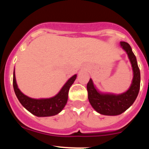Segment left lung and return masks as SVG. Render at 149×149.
<instances>
[{"mask_svg": "<svg viewBox=\"0 0 149 149\" xmlns=\"http://www.w3.org/2000/svg\"><path fill=\"white\" fill-rule=\"evenodd\" d=\"M120 45L127 54L132 68L133 78L129 89L123 93L116 95L100 92L94 85L91 78L87 85L89 102L92 108L102 115L118 116L123 113L132 105L139 94L140 71L136 57L127 42L121 41Z\"/></svg>", "mask_w": 149, "mask_h": 149, "instance_id": "8db88e82", "label": "left lung"}]
</instances>
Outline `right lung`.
I'll list each match as a JSON object with an SVG mask.
<instances>
[{"label":"right lung","instance_id":"obj_1","mask_svg":"<svg viewBox=\"0 0 149 149\" xmlns=\"http://www.w3.org/2000/svg\"><path fill=\"white\" fill-rule=\"evenodd\" d=\"M76 77L77 75L75 74L70 78L55 96L50 98L33 99L25 95L18 88L14 69L13 88L18 100L27 111L38 117H47L57 115L62 111L67 103L70 87L74 83Z\"/></svg>","mask_w":149,"mask_h":149}]
</instances>
